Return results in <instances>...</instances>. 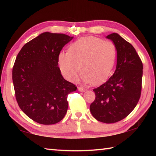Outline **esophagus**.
<instances>
[{
	"label": "esophagus",
	"instance_id": "1",
	"mask_svg": "<svg viewBox=\"0 0 156 156\" xmlns=\"http://www.w3.org/2000/svg\"><path fill=\"white\" fill-rule=\"evenodd\" d=\"M78 91H82V92H83V91H86V89L81 87H78Z\"/></svg>",
	"mask_w": 156,
	"mask_h": 156
}]
</instances>
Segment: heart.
Instances as JSON below:
<instances>
[{"instance_id": "heart-1", "label": "heart", "mask_w": 156, "mask_h": 156, "mask_svg": "<svg viewBox=\"0 0 156 156\" xmlns=\"http://www.w3.org/2000/svg\"><path fill=\"white\" fill-rule=\"evenodd\" d=\"M116 58L117 48L113 42L88 36L73 43L68 52H60L58 63L60 71L69 80H77L82 67V80L96 86L109 77Z\"/></svg>"}]
</instances>
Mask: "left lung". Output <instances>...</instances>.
<instances>
[{
	"mask_svg": "<svg viewBox=\"0 0 156 156\" xmlns=\"http://www.w3.org/2000/svg\"><path fill=\"white\" fill-rule=\"evenodd\" d=\"M117 48V65L113 75L94 89L96 98L90 112L97 120L114 123L126 118L138 104L141 95L142 60L132 44L119 34L107 36Z\"/></svg>",
	"mask_w": 156,
	"mask_h": 156,
	"instance_id": "left-lung-1",
	"label": "left lung"
}]
</instances>
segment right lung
I'll list each match as a JSON object with an SVG mask.
<instances>
[{
	"label": "right lung",
	"instance_id": "1",
	"mask_svg": "<svg viewBox=\"0 0 156 156\" xmlns=\"http://www.w3.org/2000/svg\"><path fill=\"white\" fill-rule=\"evenodd\" d=\"M63 34L44 32L22 47L12 69L16 99L20 109L35 122L54 125L65 117L68 94L75 84L62 77L58 55L72 40Z\"/></svg>",
	"mask_w": 156,
	"mask_h": 156
}]
</instances>
